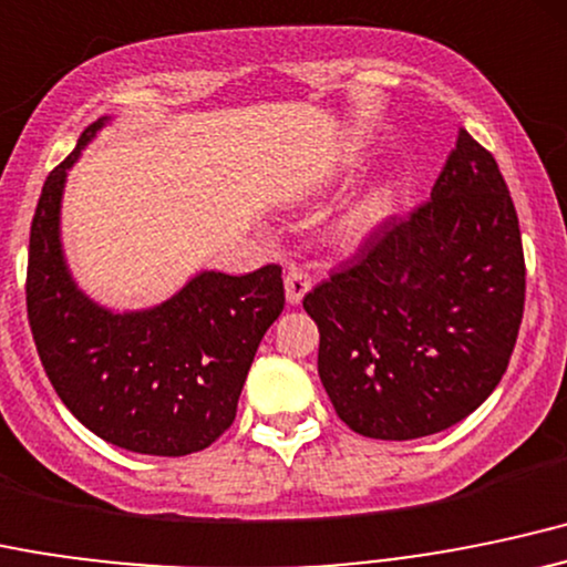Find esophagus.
<instances>
[{"instance_id":"obj_1","label":"esophagus","mask_w":567,"mask_h":567,"mask_svg":"<svg viewBox=\"0 0 567 567\" xmlns=\"http://www.w3.org/2000/svg\"><path fill=\"white\" fill-rule=\"evenodd\" d=\"M284 286H286V302L300 305L302 297L310 291V286H313V278H310L305 270H300V267H291V270H286Z\"/></svg>"}]
</instances>
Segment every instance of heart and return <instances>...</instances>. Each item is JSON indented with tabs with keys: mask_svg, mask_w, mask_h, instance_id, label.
<instances>
[{
	"mask_svg": "<svg viewBox=\"0 0 567 567\" xmlns=\"http://www.w3.org/2000/svg\"><path fill=\"white\" fill-rule=\"evenodd\" d=\"M380 214V200L374 198V200H367V203H361V206H355L351 214H348V219H346V225H348V230L351 233H355V230H361V227H367L369 221L374 219V216Z\"/></svg>",
	"mask_w": 567,
	"mask_h": 567,
	"instance_id": "1",
	"label": "heart"
}]
</instances>
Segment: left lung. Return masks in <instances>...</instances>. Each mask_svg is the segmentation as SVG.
Segmentation results:
<instances>
[{
    "mask_svg": "<svg viewBox=\"0 0 567 567\" xmlns=\"http://www.w3.org/2000/svg\"><path fill=\"white\" fill-rule=\"evenodd\" d=\"M302 308L340 421L369 439L436 434L504 378L525 310L519 219L498 163L457 131L431 200L388 219Z\"/></svg>",
    "mask_w": 567,
    "mask_h": 567,
    "instance_id": "obj_1",
    "label": "left lung"
}]
</instances>
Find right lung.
I'll return each instance as SVG.
<instances>
[{
  "label": "right lung",
  "instance_id": "right-lung-1",
  "mask_svg": "<svg viewBox=\"0 0 567 567\" xmlns=\"http://www.w3.org/2000/svg\"><path fill=\"white\" fill-rule=\"evenodd\" d=\"M106 117L50 171L29 235L27 310L61 402L104 442L142 455L200 453L235 421L254 353L284 310L281 267L200 272L150 310L112 313L78 289L61 251L66 171Z\"/></svg>",
  "mask_w": 567,
  "mask_h": 567
}]
</instances>
